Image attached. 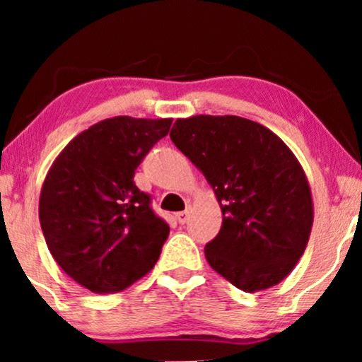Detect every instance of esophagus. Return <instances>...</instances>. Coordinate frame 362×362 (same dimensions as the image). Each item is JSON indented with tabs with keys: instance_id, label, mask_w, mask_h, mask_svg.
Listing matches in <instances>:
<instances>
[{
	"instance_id": "esophagus-1",
	"label": "esophagus",
	"mask_w": 362,
	"mask_h": 362,
	"mask_svg": "<svg viewBox=\"0 0 362 362\" xmlns=\"http://www.w3.org/2000/svg\"><path fill=\"white\" fill-rule=\"evenodd\" d=\"M189 212H191V207H189V206H187L186 209L182 211V212H177V214H176L177 222H180V224H186L187 217H189Z\"/></svg>"
}]
</instances>
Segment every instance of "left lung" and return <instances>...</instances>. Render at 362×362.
<instances>
[{
  "label": "left lung",
  "mask_w": 362,
  "mask_h": 362,
  "mask_svg": "<svg viewBox=\"0 0 362 362\" xmlns=\"http://www.w3.org/2000/svg\"><path fill=\"white\" fill-rule=\"evenodd\" d=\"M170 136L221 204V230L204 249L209 265L247 293L280 284L313 226L311 189L296 156L269 128L235 115L177 118Z\"/></svg>",
  "instance_id": "left-lung-1"
}]
</instances>
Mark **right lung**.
Here are the masks:
<instances>
[{
	"instance_id": "add662e5",
	"label": "right lung",
	"mask_w": 362,
	"mask_h": 362,
	"mask_svg": "<svg viewBox=\"0 0 362 362\" xmlns=\"http://www.w3.org/2000/svg\"><path fill=\"white\" fill-rule=\"evenodd\" d=\"M173 118L113 117L78 133L52 163L39 221L54 260L93 293H117L145 276L170 234L133 181Z\"/></svg>"
}]
</instances>
